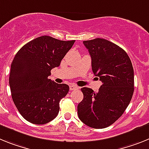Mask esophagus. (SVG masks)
<instances>
[{
	"instance_id": "obj_1",
	"label": "esophagus",
	"mask_w": 149,
	"mask_h": 149,
	"mask_svg": "<svg viewBox=\"0 0 149 149\" xmlns=\"http://www.w3.org/2000/svg\"><path fill=\"white\" fill-rule=\"evenodd\" d=\"M79 88L77 87L76 85H70V91H75V90H77V89Z\"/></svg>"
}]
</instances>
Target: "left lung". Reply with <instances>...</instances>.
<instances>
[{"label": "left lung", "instance_id": "obj_1", "mask_svg": "<svg viewBox=\"0 0 149 149\" xmlns=\"http://www.w3.org/2000/svg\"><path fill=\"white\" fill-rule=\"evenodd\" d=\"M83 43L91 58L93 73L103 84L96 93L81 88L84 97L77 107L78 116L90 127L105 128L122 116L131 100L134 68L126 52L110 41L96 38Z\"/></svg>", "mask_w": 149, "mask_h": 149}]
</instances>
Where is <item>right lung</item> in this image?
Masks as SVG:
<instances>
[{
	"mask_svg": "<svg viewBox=\"0 0 149 149\" xmlns=\"http://www.w3.org/2000/svg\"><path fill=\"white\" fill-rule=\"evenodd\" d=\"M74 42L42 36L25 44L14 57L9 77L12 98L19 113L29 122L44 125L58 116L59 103L69 86L48 77Z\"/></svg>",
	"mask_w": 149,
	"mask_h": 149,
	"instance_id": "right-lung-1",
	"label": "right lung"
}]
</instances>
